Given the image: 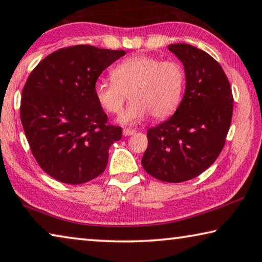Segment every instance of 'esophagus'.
<instances>
[{
  "mask_svg": "<svg viewBox=\"0 0 262 262\" xmlns=\"http://www.w3.org/2000/svg\"><path fill=\"white\" fill-rule=\"evenodd\" d=\"M122 133H123L124 136H129V135L135 134L136 130H135V129H130V128H124Z\"/></svg>",
  "mask_w": 262,
  "mask_h": 262,
  "instance_id": "esophagus-1",
  "label": "esophagus"
}]
</instances>
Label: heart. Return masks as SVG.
<instances>
[{
  "mask_svg": "<svg viewBox=\"0 0 262 262\" xmlns=\"http://www.w3.org/2000/svg\"><path fill=\"white\" fill-rule=\"evenodd\" d=\"M112 79L94 85L95 99L103 111L119 114L129 93L132 102L120 116L122 123H138L151 114L162 120L175 113L185 86V70L180 61L138 55L112 70Z\"/></svg>",
  "mask_w": 262,
  "mask_h": 262,
  "instance_id": "heart-1",
  "label": "heart"
}]
</instances>
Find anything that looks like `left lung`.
Here are the masks:
<instances>
[{
  "instance_id": "obj_1",
  "label": "left lung",
  "mask_w": 262,
  "mask_h": 262,
  "mask_svg": "<svg viewBox=\"0 0 262 262\" xmlns=\"http://www.w3.org/2000/svg\"><path fill=\"white\" fill-rule=\"evenodd\" d=\"M168 49L184 65L186 86L175 114L147 132L142 165L152 177L181 183L213 164L226 142L233 114V95L222 66L189 44Z\"/></svg>"
}]
</instances>
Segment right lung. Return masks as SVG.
Listing matches in <instances>:
<instances>
[{
  "label": "right lung",
  "instance_id": "add662e5",
  "mask_svg": "<svg viewBox=\"0 0 262 262\" xmlns=\"http://www.w3.org/2000/svg\"><path fill=\"white\" fill-rule=\"evenodd\" d=\"M123 50L73 45L39 61L20 99V121L32 155L48 175L82 184L105 171L108 149L122 136L94 95L98 78Z\"/></svg>",
  "mask_w": 262,
  "mask_h": 262
}]
</instances>
